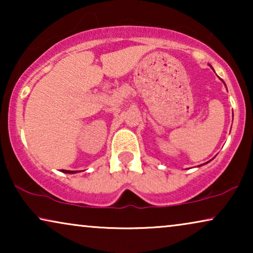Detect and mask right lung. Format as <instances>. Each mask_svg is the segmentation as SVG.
I'll use <instances>...</instances> for the list:
<instances>
[{
	"label": "right lung",
	"instance_id": "1",
	"mask_svg": "<svg viewBox=\"0 0 253 253\" xmlns=\"http://www.w3.org/2000/svg\"><path fill=\"white\" fill-rule=\"evenodd\" d=\"M63 172H67V174H76L77 170H62Z\"/></svg>",
	"mask_w": 253,
	"mask_h": 253
}]
</instances>
